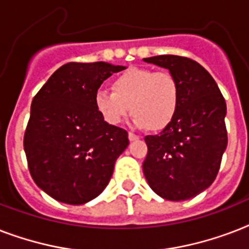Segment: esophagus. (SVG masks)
<instances>
[{"instance_id": "34e87169", "label": "esophagus", "mask_w": 249, "mask_h": 249, "mask_svg": "<svg viewBox=\"0 0 249 249\" xmlns=\"http://www.w3.org/2000/svg\"><path fill=\"white\" fill-rule=\"evenodd\" d=\"M128 138H129V141H130V142H133V141L140 140V137L136 136L134 133H129V134H128Z\"/></svg>"}]
</instances>
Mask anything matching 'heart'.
Masks as SVG:
<instances>
[{"instance_id":"obj_1","label":"heart","mask_w":249,"mask_h":249,"mask_svg":"<svg viewBox=\"0 0 249 249\" xmlns=\"http://www.w3.org/2000/svg\"><path fill=\"white\" fill-rule=\"evenodd\" d=\"M112 90L94 93L95 109L109 125L120 124L132 109L136 128L160 130L172 123L178 111L179 85L170 72L129 68L112 80Z\"/></svg>"}]
</instances>
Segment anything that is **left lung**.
Segmentation results:
<instances>
[{
	"instance_id": "1",
	"label": "left lung",
	"mask_w": 249,
	"mask_h": 249,
	"mask_svg": "<svg viewBox=\"0 0 249 249\" xmlns=\"http://www.w3.org/2000/svg\"><path fill=\"white\" fill-rule=\"evenodd\" d=\"M166 68L179 85V106L168 126L146 136L147 183L159 196L181 201L208 189L228 146L226 103L216 81L195 60L178 55L144 58Z\"/></svg>"
}]
</instances>
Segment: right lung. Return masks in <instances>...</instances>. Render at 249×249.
Wrapping results in <instances>:
<instances>
[{
	"label": "right lung",
	"instance_id": "add662e5",
	"mask_svg": "<svg viewBox=\"0 0 249 249\" xmlns=\"http://www.w3.org/2000/svg\"><path fill=\"white\" fill-rule=\"evenodd\" d=\"M125 68L106 62L67 63L33 98L25 156L33 181L55 200L85 204L108 185L115 161L128 147V133L102 119L94 93Z\"/></svg>",
	"mask_w": 249,
	"mask_h": 249
}]
</instances>
